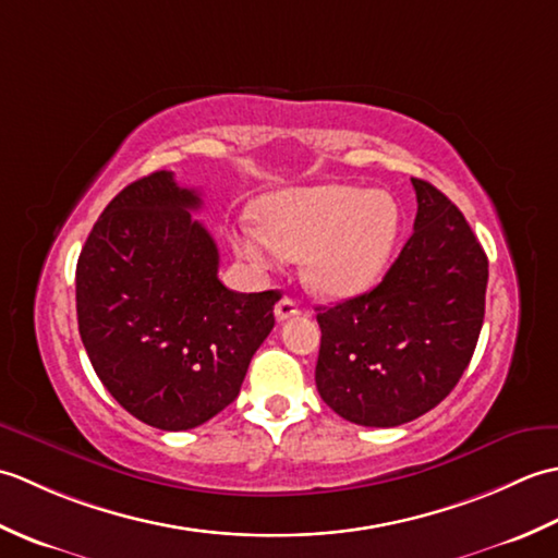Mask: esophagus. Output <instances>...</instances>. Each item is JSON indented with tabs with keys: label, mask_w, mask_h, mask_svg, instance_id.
Returning a JSON list of instances; mask_svg holds the SVG:
<instances>
[{
	"label": "esophagus",
	"mask_w": 558,
	"mask_h": 558,
	"mask_svg": "<svg viewBox=\"0 0 558 558\" xmlns=\"http://www.w3.org/2000/svg\"><path fill=\"white\" fill-rule=\"evenodd\" d=\"M300 314V304L290 300V298H282L278 304H276V318L278 322H288V318L298 316Z\"/></svg>",
	"instance_id": "obj_1"
}]
</instances>
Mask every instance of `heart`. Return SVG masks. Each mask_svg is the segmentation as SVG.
<instances>
[{"label":"heart","mask_w":558,"mask_h":558,"mask_svg":"<svg viewBox=\"0 0 558 558\" xmlns=\"http://www.w3.org/2000/svg\"><path fill=\"white\" fill-rule=\"evenodd\" d=\"M254 225L232 230L248 266L270 270L276 252L302 258L304 280L324 298H352L381 276L400 234V208L386 192L350 184L286 189L256 204Z\"/></svg>","instance_id":"obj_1"}]
</instances>
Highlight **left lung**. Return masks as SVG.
<instances>
[{
	"instance_id": "obj_1",
	"label": "left lung",
	"mask_w": 558,
	"mask_h": 558,
	"mask_svg": "<svg viewBox=\"0 0 558 558\" xmlns=\"http://www.w3.org/2000/svg\"><path fill=\"white\" fill-rule=\"evenodd\" d=\"M414 232L369 292L318 306L316 388L342 420L398 426L436 408L475 352L489 260L446 194L412 177Z\"/></svg>"
}]
</instances>
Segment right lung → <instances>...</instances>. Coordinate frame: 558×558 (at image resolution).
Returning a JSON list of instances; mask_svg holds the SVG:
<instances>
[{
    "instance_id": "right-lung-1",
    "label": "right lung",
    "mask_w": 558,
    "mask_h": 558,
    "mask_svg": "<svg viewBox=\"0 0 558 558\" xmlns=\"http://www.w3.org/2000/svg\"><path fill=\"white\" fill-rule=\"evenodd\" d=\"M198 208V192L172 172L141 177L102 210L76 264L93 369L129 414L162 432L194 429L240 396L280 300L222 286Z\"/></svg>"
}]
</instances>
